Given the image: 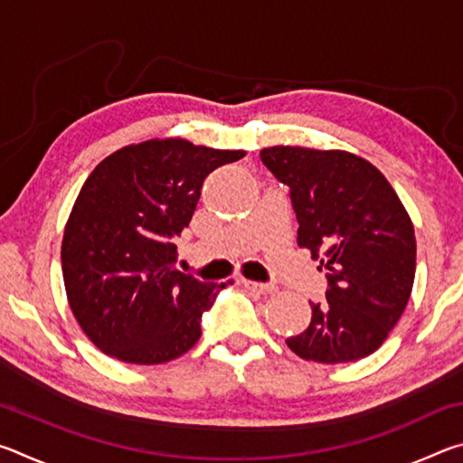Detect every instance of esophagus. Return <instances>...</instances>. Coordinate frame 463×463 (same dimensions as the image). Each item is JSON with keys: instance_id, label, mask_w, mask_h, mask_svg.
Listing matches in <instances>:
<instances>
[{"instance_id": "34e87169", "label": "esophagus", "mask_w": 463, "mask_h": 463, "mask_svg": "<svg viewBox=\"0 0 463 463\" xmlns=\"http://www.w3.org/2000/svg\"><path fill=\"white\" fill-rule=\"evenodd\" d=\"M242 286L253 289V292H260V294H271L276 286L273 284H263V281H253V279H241Z\"/></svg>"}]
</instances>
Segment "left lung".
<instances>
[{"label":"left lung","instance_id":"8db88e82","mask_svg":"<svg viewBox=\"0 0 463 463\" xmlns=\"http://www.w3.org/2000/svg\"><path fill=\"white\" fill-rule=\"evenodd\" d=\"M261 161L298 218V245L326 271V300L310 302L304 333L286 339L302 359L347 364L372 355L409 304L417 268L411 216L388 179L347 151L269 146Z\"/></svg>","mask_w":463,"mask_h":463}]
</instances>
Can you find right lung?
<instances>
[{
	"instance_id": "1",
	"label": "right lung",
	"mask_w": 463,
	"mask_h": 463,
	"mask_svg": "<svg viewBox=\"0 0 463 463\" xmlns=\"http://www.w3.org/2000/svg\"><path fill=\"white\" fill-rule=\"evenodd\" d=\"M241 156L153 138L106 156L85 179L62 234V279L77 323L106 355L153 365L198 343L202 315L226 284L175 269L174 239L210 171Z\"/></svg>"
}]
</instances>
